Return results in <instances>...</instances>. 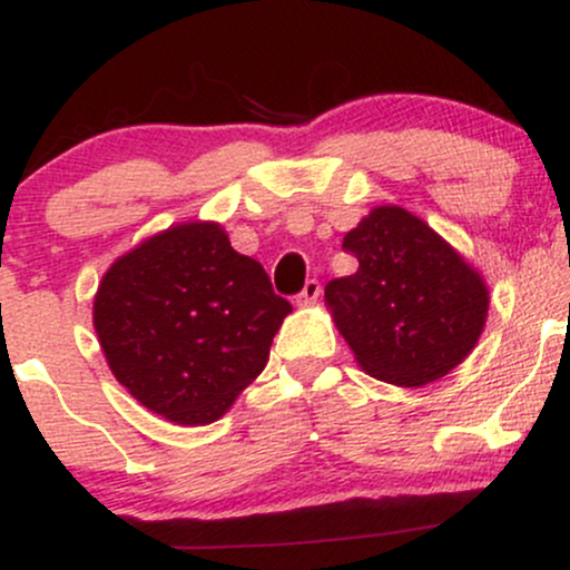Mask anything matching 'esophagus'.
<instances>
[{
  "label": "esophagus",
  "instance_id": "34e87169",
  "mask_svg": "<svg viewBox=\"0 0 570 570\" xmlns=\"http://www.w3.org/2000/svg\"><path fill=\"white\" fill-rule=\"evenodd\" d=\"M318 297H322V284H318L316 278H311L303 286V292L297 294V305H313Z\"/></svg>",
  "mask_w": 570,
  "mask_h": 570
}]
</instances>
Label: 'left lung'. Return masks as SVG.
I'll use <instances>...</instances> for the list:
<instances>
[{"label":"left lung","mask_w":570,"mask_h":570,"mask_svg":"<svg viewBox=\"0 0 570 570\" xmlns=\"http://www.w3.org/2000/svg\"><path fill=\"white\" fill-rule=\"evenodd\" d=\"M353 276L326 284L340 335L377 381L417 389L472 353L488 318V286L423 219L377 206L343 238Z\"/></svg>","instance_id":"1"}]
</instances>
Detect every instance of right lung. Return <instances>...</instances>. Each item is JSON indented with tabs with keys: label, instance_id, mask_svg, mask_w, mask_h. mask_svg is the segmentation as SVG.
<instances>
[{
	"label": "right lung",
	"instance_id": "1",
	"mask_svg": "<svg viewBox=\"0 0 570 570\" xmlns=\"http://www.w3.org/2000/svg\"><path fill=\"white\" fill-rule=\"evenodd\" d=\"M289 311L217 222H187L104 273L94 326L130 396L176 426H206L265 370Z\"/></svg>",
	"mask_w": 570,
	"mask_h": 570
}]
</instances>
